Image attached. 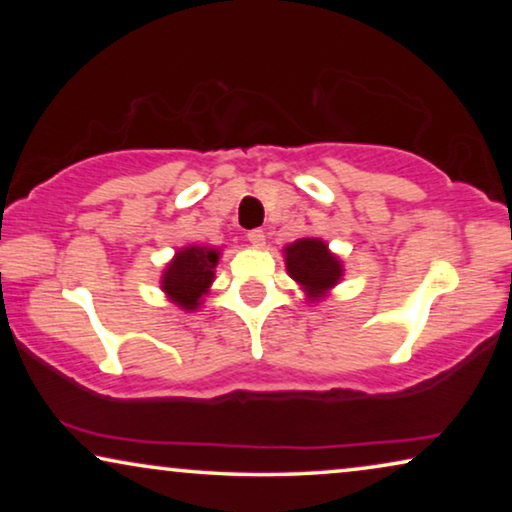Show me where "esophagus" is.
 I'll return each instance as SVG.
<instances>
[{"label":"esophagus","instance_id":"34e87169","mask_svg":"<svg viewBox=\"0 0 512 512\" xmlns=\"http://www.w3.org/2000/svg\"><path fill=\"white\" fill-rule=\"evenodd\" d=\"M247 240L254 244V247H263V242H265V233L261 228H256V230H249L247 233Z\"/></svg>","mask_w":512,"mask_h":512}]
</instances>
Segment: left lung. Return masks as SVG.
<instances>
[{
  "label": "left lung",
  "instance_id": "obj_1",
  "mask_svg": "<svg viewBox=\"0 0 512 512\" xmlns=\"http://www.w3.org/2000/svg\"><path fill=\"white\" fill-rule=\"evenodd\" d=\"M286 270L305 286L307 296L321 298L331 286L338 284L342 275L340 261L321 240H298L286 247Z\"/></svg>",
  "mask_w": 512,
  "mask_h": 512
}]
</instances>
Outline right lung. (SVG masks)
<instances>
[{
  "mask_svg": "<svg viewBox=\"0 0 512 512\" xmlns=\"http://www.w3.org/2000/svg\"><path fill=\"white\" fill-rule=\"evenodd\" d=\"M219 263V251L209 247H186L181 249L174 261L167 265L163 275V291L172 298V303L195 310L200 298L205 296L209 284L214 282V268Z\"/></svg>",
  "mask_w": 512,
  "mask_h": 512,
  "instance_id": "right-lung-1",
  "label": "right lung"
}]
</instances>
